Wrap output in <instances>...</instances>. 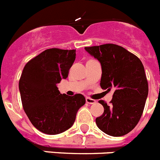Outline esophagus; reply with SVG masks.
Wrapping results in <instances>:
<instances>
[{"label": "esophagus", "instance_id": "34e87169", "mask_svg": "<svg viewBox=\"0 0 160 160\" xmlns=\"http://www.w3.org/2000/svg\"><path fill=\"white\" fill-rule=\"evenodd\" d=\"M86 102H87L88 104H94V103L96 102L95 100L93 99V98H89V97L86 98Z\"/></svg>", "mask_w": 160, "mask_h": 160}]
</instances>
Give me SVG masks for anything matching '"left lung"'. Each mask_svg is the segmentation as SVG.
I'll list each match as a JSON object with an SVG mask.
<instances>
[{
    "instance_id": "8db88e82",
    "label": "left lung",
    "mask_w": 160,
    "mask_h": 160,
    "mask_svg": "<svg viewBox=\"0 0 160 160\" xmlns=\"http://www.w3.org/2000/svg\"><path fill=\"white\" fill-rule=\"evenodd\" d=\"M102 66L100 86L103 90H114L111 105L99 103L104 112L96 118L101 131L114 137L132 131L142 116L148 94V82L140 59L115 44L85 47Z\"/></svg>"
}]
</instances>
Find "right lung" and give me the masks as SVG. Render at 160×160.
<instances>
[{"label": "right lung", "mask_w": 160, "mask_h": 160, "mask_svg": "<svg viewBox=\"0 0 160 160\" xmlns=\"http://www.w3.org/2000/svg\"><path fill=\"white\" fill-rule=\"evenodd\" d=\"M76 49H46L29 60L19 80L22 107L31 123L42 133L57 135L72 127L86 102L81 94H62L57 84L66 78Z\"/></svg>", "instance_id": "right-lung-1"}]
</instances>
